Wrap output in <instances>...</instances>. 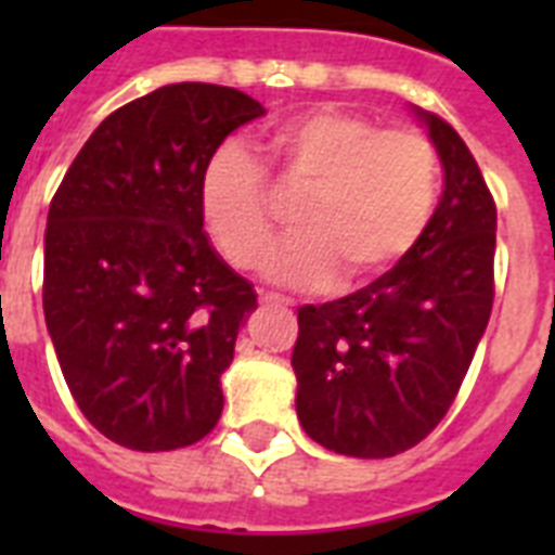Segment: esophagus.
Segmentation results:
<instances>
[{
    "label": "esophagus",
    "mask_w": 555,
    "mask_h": 555,
    "mask_svg": "<svg viewBox=\"0 0 555 555\" xmlns=\"http://www.w3.org/2000/svg\"><path fill=\"white\" fill-rule=\"evenodd\" d=\"M259 299L264 305H282V308H294V299L291 296H282V294H273V291H261Z\"/></svg>",
    "instance_id": "34e87169"
}]
</instances>
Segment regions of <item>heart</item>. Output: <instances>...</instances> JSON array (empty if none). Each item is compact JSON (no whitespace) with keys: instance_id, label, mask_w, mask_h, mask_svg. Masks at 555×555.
Listing matches in <instances>:
<instances>
[{"instance_id":"obj_1","label":"heart","mask_w":555,"mask_h":555,"mask_svg":"<svg viewBox=\"0 0 555 555\" xmlns=\"http://www.w3.org/2000/svg\"><path fill=\"white\" fill-rule=\"evenodd\" d=\"M264 172L301 192L302 233L270 259V276L296 287L377 276L421 242L438 204L440 164L417 129H377L371 117L317 106L259 138ZM242 150H221L201 184V212L230 264L256 270L279 233L268 178Z\"/></svg>"}]
</instances>
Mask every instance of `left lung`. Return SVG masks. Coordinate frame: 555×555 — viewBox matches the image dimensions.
<instances>
[{"mask_svg": "<svg viewBox=\"0 0 555 555\" xmlns=\"http://www.w3.org/2000/svg\"><path fill=\"white\" fill-rule=\"evenodd\" d=\"M417 115L443 160L426 233L371 285L296 313V414L337 455L417 447L455 403L490 322L495 201L461 134L443 117Z\"/></svg>", "mask_w": 555, "mask_h": 555, "instance_id": "obj_1", "label": "left lung"}]
</instances>
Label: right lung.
<instances>
[{"label": "right lung", "instance_id": "right-lung-1", "mask_svg": "<svg viewBox=\"0 0 555 555\" xmlns=\"http://www.w3.org/2000/svg\"><path fill=\"white\" fill-rule=\"evenodd\" d=\"M261 115L230 86H164L112 112L51 198L48 334L74 403L120 447H192L221 417L256 291L209 247L201 184L227 134Z\"/></svg>", "mask_w": 555, "mask_h": 555}]
</instances>
